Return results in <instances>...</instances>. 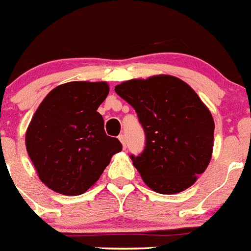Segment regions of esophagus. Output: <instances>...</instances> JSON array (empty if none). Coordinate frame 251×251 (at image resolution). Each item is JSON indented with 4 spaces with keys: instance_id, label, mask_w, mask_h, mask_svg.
<instances>
[{
    "instance_id": "esophagus-1",
    "label": "esophagus",
    "mask_w": 251,
    "mask_h": 251,
    "mask_svg": "<svg viewBox=\"0 0 251 251\" xmlns=\"http://www.w3.org/2000/svg\"><path fill=\"white\" fill-rule=\"evenodd\" d=\"M118 138H119V141H121L122 145H123V148L127 147V142H126V137H124L123 134H121V136H119Z\"/></svg>"
}]
</instances>
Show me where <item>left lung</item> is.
Segmentation results:
<instances>
[{
	"mask_svg": "<svg viewBox=\"0 0 251 251\" xmlns=\"http://www.w3.org/2000/svg\"><path fill=\"white\" fill-rule=\"evenodd\" d=\"M114 90L133 106L145 130V148L130 159L146 185L163 195L194 185L211 159L215 123L191 86L158 75L124 81Z\"/></svg>",
	"mask_w": 251,
	"mask_h": 251,
	"instance_id": "1",
	"label": "left lung"
}]
</instances>
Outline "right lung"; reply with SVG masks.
Segmentation results:
<instances>
[{
    "label": "right lung",
    "instance_id": "right-lung-1",
    "mask_svg": "<svg viewBox=\"0 0 251 251\" xmlns=\"http://www.w3.org/2000/svg\"><path fill=\"white\" fill-rule=\"evenodd\" d=\"M109 86L72 81L56 86L40 104L26 132V150L40 179L63 195H81L99 179L118 138L106 136L97 109Z\"/></svg>",
    "mask_w": 251,
    "mask_h": 251
}]
</instances>
